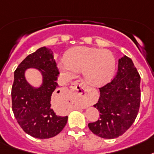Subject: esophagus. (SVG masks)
I'll return each instance as SVG.
<instances>
[{
    "label": "esophagus",
    "mask_w": 154,
    "mask_h": 154,
    "mask_svg": "<svg viewBox=\"0 0 154 154\" xmlns=\"http://www.w3.org/2000/svg\"><path fill=\"white\" fill-rule=\"evenodd\" d=\"M72 94L74 97L82 99L83 101H86V94H87V89H86V84L82 79H79L75 81L72 84Z\"/></svg>",
    "instance_id": "obj_1"
}]
</instances>
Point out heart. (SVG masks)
Segmentation results:
<instances>
[{"instance_id": "obj_1", "label": "heart", "mask_w": 154, "mask_h": 154, "mask_svg": "<svg viewBox=\"0 0 154 154\" xmlns=\"http://www.w3.org/2000/svg\"><path fill=\"white\" fill-rule=\"evenodd\" d=\"M60 72L67 79L75 78L82 72L86 80L93 86L107 83L115 72V58L105 49L77 46L66 52L64 59L58 63Z\"/></svg>"}]
</instances>
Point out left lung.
<instances>
[{
	"instance_id": "8db88e82",
	"label": "left lung",
	"mask_w": 154,
	"mask_h": 154,
	"mask_svg": "<svg viewBox=\"0 0 154 154\" xmlns=\"http://www.w3.org/2000/svg\"><path fill=\"white\" fill-rule=\"evenodd\" d=\"M140 79L131 59L125 55L119 59L114 79L99 88L100 97L94 106L100 112V119L88 124L94 134L112 139L132 125L140 105Z\"/></svg>"
}]
</instances>
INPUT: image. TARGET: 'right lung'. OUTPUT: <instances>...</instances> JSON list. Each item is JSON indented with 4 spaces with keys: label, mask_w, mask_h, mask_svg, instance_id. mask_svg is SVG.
Listing matches in <instances>:
<instances>
[{
    "label": "right lung",
    "mask_w": 154,
    "mask_h": 154,
    "mask_svg": "<svg viewBox=\"0 0 154 154\" xmlns=\"http://www.w3.org/2000/svg\"><path fill=\"white\" fill-rule=\"evenodd\" d=\"M30 68L40 72L42 82L39 86H32L26 80V72ZM58 75L53 53L45 46L27 56L14 72L12 111L23 130L34 138L56 136L67 124L68 116L57 115L51 104L56 93H59Z\"/></svg>",
    "instance_id": "obj_1"
}]
</instances>
